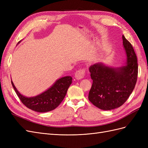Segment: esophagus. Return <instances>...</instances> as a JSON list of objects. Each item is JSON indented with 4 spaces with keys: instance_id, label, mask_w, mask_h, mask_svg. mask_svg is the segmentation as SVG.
I'll use <instances>...</instances> for the list:
<instances>
[{
    "instance_id": "esophagus-1",
    "label": "esophagus",
    "mask_w": 148,
    "mask_h": 148,
    "mask_svg": "<svg viewBox=\"0 0 148 148\" xmlns=\"http://www.w3.org/2000/svg\"><path fill=\"white\" fill-rule=\"evenodd\" d=\"M85 75V69H82L76 71L75 78L77 79H81L84 78Z\"/></svg>"
}]
</instances>
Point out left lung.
<instances>
[{"label": "left lung", "instance_id": "left-lung-1", "mask_svg": "<svg viewBox=\"0 0 148 148\" xmlns=\"http://www.w3.org/2000/svg\"><path fill=\"white\" fill-rule=\"evenodd\" d=\"M123 45L127 55L125 65L114 68L96 63L89 69L92 79L88 99L102 110L118 108L128 99L135 88L138 77V63L133 46L122 36Z\"/></svg>", "mask_w": 148, "mask_h": 148}]
</instances>
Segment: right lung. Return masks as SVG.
I'll list each match as a JSON object with an SVG mask.
<instances>
[{"instance_id": "obj_1", "label": "right lung", "mask_w": 148, "mask_h": 148, "mask_svg": "<svg viewBox=\"0 0 148 148\" xmlns=\"http://www.w3.org/2000/svg\"><path fill=\"white\" fill-rule=\"evenodd\" d=\"M11 82L17 96L26 107L38 112H47L55 109L63 101L70 85L72 83V78L70 76H66L59 78L46 91L30 97L21 95L12 81Z\"/></svg>"}]
</instances>
